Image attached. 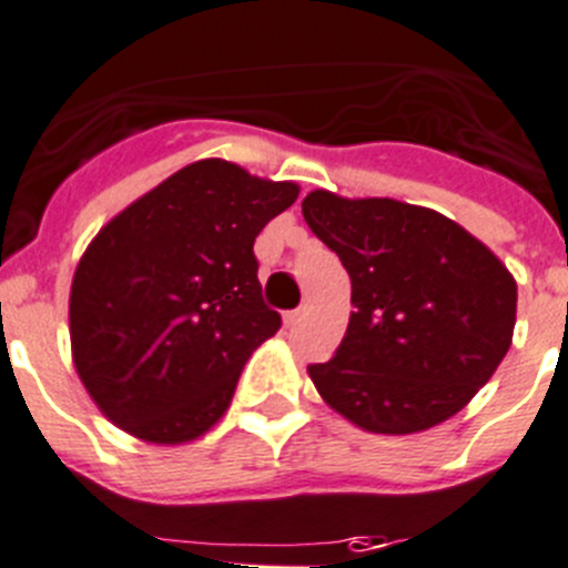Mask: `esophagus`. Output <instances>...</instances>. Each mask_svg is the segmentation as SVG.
Returning a JSON list of instances; mask_svg holds the SVG:
<instances>
[{
    "instance_id": "1",
    "label": "esophagus",
    "mask_w": 568,
    "mask_h": 568,
    "mask_svg": "<svg viewBox=\"0 0 568 568\" xmlns=\"http://www.w3.org/2000/svg\"><path fill=\"white\" fill-rule=\"evenodd\" d=\"M301 317H304V310H293V312H284V323H287V326H295V323L301 321Z\"/></svg>"
}]
</instances>
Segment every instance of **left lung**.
Here are the masks:
<instances>
[{"label": "left lung", "instance_id": "obj_1", "mask_svg": "<svg viewBox=\"0 0 568 568\" xmlns=\"http://www.w3.org/2000/svg\"><path fill=\"white\" fill-rule=\"evenodd\" d=\"M301 209L348 270L354 304L332 359L310 365L323 402L376 435L460 413L510 348V270L455 220L402 200L315 189Z\"/></svg>", "mask_w": 568, "mask_h": 568}]
</instances>
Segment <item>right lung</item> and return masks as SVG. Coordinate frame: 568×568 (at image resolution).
Returning <instances> with one entry per match:
<instances>
[{
	"label": "right lung",
	"mask_w": 568,
	"mask_h": 568,
	"mask_svg": "<svg viewBox=\"0 0 568 568\" xmlns=\"http://www.w3.org/2000/svg\"><path fill=\"white\" fill-rule=\"evenodd\" d=\"M298 186L194 161L91 240L69 295L80 382L119 429L178 446L212 429L247 356L281 326L253 242Z\"/></svg>",
	"instance_id": "1"
}]
</instances>
